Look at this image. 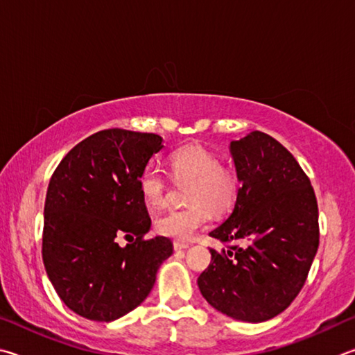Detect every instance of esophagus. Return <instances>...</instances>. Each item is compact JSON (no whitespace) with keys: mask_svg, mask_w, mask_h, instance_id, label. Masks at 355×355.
<instances>
[{"mask_svg":"<svg viewBox=\"0 0 355 355\" xmlns=\"http://www.w3.org/2000/svg\"><path fill=\"white\" fill-rule=\"evenodd\" d=\"M190 245L189 243H184V241H174L173 243V248L174 251H182V250H187Z\"/></svg>","mask_w":355,"mask_h":355,"instance_id":"1","label":"esophagus"}]
</instances>
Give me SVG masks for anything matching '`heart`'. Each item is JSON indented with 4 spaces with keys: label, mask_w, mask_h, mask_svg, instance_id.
Instances as JSON below:
<instances>
[{
    "label": "heart",
    "mask_w": 355,
    "mask_h": 355,
    "mask_svg": "<svg viewBox=\"0 0 355 355\" xmlns=\"http://www.w3.org/2000/svg\"><path fill=\"white\" fill-rule=\"evenodd\" d=\"M168 164L174 182H189L184 195V201L189 206L157 216L154 229L164 237L187 241L207 225L210 210L221 215L232 209L237 201L239 181L232 170L221 165L216 154L201 145L178 149L170 155ZM139 185L149 207L165 206L170 181L160 168H145L140 174Z\"/></svg>",
    "instance_id": "obj_1"
}]
</instances>
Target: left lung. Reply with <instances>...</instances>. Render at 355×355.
Instances as JSON below:
<instances>
[{"instance_id": "8db88e82", "label": "left lung", "mask_w": 355, "mask_h": 355, "mask_svg": "<svg viewBox=\"0 0 355 355\" xmlns=\"http://www.w3.org/2000/svg\"><path fill=\"white\" fill-rule=\"evenodd\" d=\"M241 182L232 214L209 235L226 245L198 277L206 301L234 320L262 322L282 313L306 284L318 251V204L287 148L254 130L231 141ZM240 239L243 245H231Z\"/></svg>"}]
</instances>
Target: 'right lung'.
Here are the masks:
<instances>
[{"mask_svg":"<svg viewBox=\"0 0 355 355\" xmlns=\"http://www.w3.org/2000/svg\"><path fill=\"white\" fill-rule=\"evenodd\" d=\"M162 148L157 134L104 129L78 143L49 179L43 263L60 300L87 320L109 322L140 306L173 254L166 237L145 239L151 218L139 185Z\"/></svg>","mask_w":355,"mask_h":355,"instance_id":"1","label":"right lung"}]
</instances>
